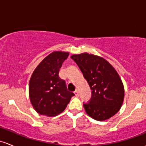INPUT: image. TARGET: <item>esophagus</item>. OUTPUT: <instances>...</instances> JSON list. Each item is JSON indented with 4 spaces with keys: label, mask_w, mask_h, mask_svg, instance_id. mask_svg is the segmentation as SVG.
Here are the masks:
<instances>
[{
    "label": "esophagus",
    "mask_w": 146,
    "mask_h": 146,
    "mask_svg": "<svg viewBox=\"0 0 146 146\" xmlns=\"http://www.w3.org/2000/svg\"><path fill=\"white\" fill-rule=\"evenodd\" d=\"M74 94L76 95V96H79V93H78V90H76L74 91Z\"/></svg>",
    "instance_id": "esophagus-1"
}]
</instances>
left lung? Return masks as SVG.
I'll list each match as a JSON object with an SVG mask.
<instances>
[{"instance_id":"obj_1","label":"left lung","mask_w":146,"mask_h":146,"mask_svg":"<svg viewBox=\"0 0 146 146\" xmlns=\"http://www.w3.org/2000/svg\"><path fill=\"white\" fill-rule=\"evenodd\" d=\"M83 73L92 91L83 104L86 112L97 121H105L119 112L124 99V88L114 68L104 58L83 53L71 56Z\"/></svg>"}]
</instances>
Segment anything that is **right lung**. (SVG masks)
Listing matches in <instances>:
<instances>
[{"mask_svg":"<svg viewBox=\"0 0 146 146\" xmlns=\"http://www.w3.org/2000/svg\"><path fill=\"white\" fill-rule=\"evenodd\" d=\"M68 56V52H52L40 62L32 74L29 85V98L38 114L55 117L64 110L74 96L68 90L65 81L58 76L60 68Z\"/></svg>","mask_w":146,"mask_h":146,"instance_id":"1","label":"right lung"}]
</instances>
